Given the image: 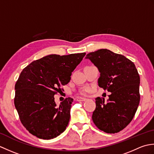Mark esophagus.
Returning <instances> with one entry per match:
<instances>
[{
  "label": "esophagus",
  "mask_w": 154,
  "mask_h": 154,
  "mask_svg": "<svg viewBox=\"0 0 154 154\" xmlns=\"http://www.w3.org/2000/svg\"><path fill=\"white\" fill-rule=\"evenodd\" d=\"M77 101H80V102H82V101H85L86 100L85 98H81V97H78L77 99Z\"/></svg>",
  "instance_id": "34e87169"
}]
</instances>
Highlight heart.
Listing matches in <instances>:
<instances>
[{
    "label": "heart",
    "instance_id": "heart-1",
    "mask_svg": "<svg viewBox=\"0 0 154 154\" xmlns=\"http://www.w3.org/2000/svg\"><path fill=\"white\" fill-rule=\"evenodd\" d=\"M88 91H89V89H84V90H83L82 91H81V94H83V95H85V94H86V93Z\"/></svg>",
    "mask_w": 154,
    "mask_h": 154
}]
</instances>
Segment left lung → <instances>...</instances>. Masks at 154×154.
Wrapping results in <instances>:
<instances>
[{
    "label": "left lung",
    "mask_w": 154,
    "mask_h": 154,
    "mask_svg": "<svg viewBox=\"0 0 154 154\" xmlns=\"http://www.w3.org/2000/svg\"><path fill=\"white\" fill-rule=\"evenodd\" d=\"M85 58L100 72L99 86L111 93L106 103L100 97L95 99L93 122L106 133L119 132L131 122L139 105L140 79L135 65L106 49L91 52Z\"/></svg>",
    "instance_id": "obj_1"
}]
</instances>
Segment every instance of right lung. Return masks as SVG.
<instances>
[{
	"label": "right lung",
	"mask_w": 154,
	"mask_h": 154,
	"mask_svg": "<svg viewBox=\"0 0 154 154\" xmlns=\"http://www.w3.org/2000/svg\"><path fill=\"white\" fill-rule=\"evenodd\" d=\"M85 54L49 55L21 72L15 85L14 105L23 126L32 135L50 140L66 129L73 99L66 98L57 106L54 95L69 82L71 73Z\"/></svg>",
	"instance_id": "right-lung-1"
}]
</instances>
